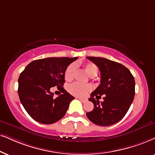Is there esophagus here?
Listing matches in <instances>:
<instances>
[{
    "label": "esophagus",
    "mask_w": 155,
    "mask_h": 155,
    "mask_svg": "<svg viewBox=\"0 0 155 155\" xmlns=\"http://www.w3.org/2000/svg\"><path fill=\"white\" fill-rule=\"evenodd\" d=\"M78 99H79L80 101H81V102H83V103H84V102H86V101H87V100H86V99H81V98H77Z\"/></svg>",
    "instance_id": "34e87169"
}]
</instances>
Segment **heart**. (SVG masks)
Here are the masks:
<instances>
[{
  "instance_id": "b5f03b06",
  "label": "heart",
  "mask_w": 155,
  "mask_h": 155,
  "mask_svg": "<svg viewBox=\"0 0 155 155\" xmlns=\"http://www.w3.org/2000/svg\"><path fill=\"white\" fill-rule=\"evenodd\" d=\"M83 67L84 71H86L89 76H94L97 75L98 72V68L94 64L85 63L83 64ZM76 66L74 64H70L69 66L66 68L64 76L65 79L67 81H71L73 79L74 73H75ZM91 90V86L90 84H81L79 83H74L71 84L68 87V91L72 95L76 96L78 97H84L87 94L88 92Z\"/></svg>"
}]
</instances>
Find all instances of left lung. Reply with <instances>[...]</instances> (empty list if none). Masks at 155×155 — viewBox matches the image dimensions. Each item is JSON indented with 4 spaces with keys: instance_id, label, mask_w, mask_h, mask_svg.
Segmentation results:
<instances>
[{
    "instance_id": "1",
    "label": "left lung",
    "mask_w": 155,
    "mask_h": 155,
    "mask_svg": "<svg viewBox=\"0 0 155 155\" xmlns=\"http://www.w3.org/2000/svg\"><path fill=\"white\" fill-rule=\"evenodd\" d=\"M98 66L101 72L100 85L91 94L89 100L94 109L87 116L94 124L111 126L125 116L135 94V81L130 70L124 65L101 57L87 56ZM104 95V101L99 103L95 98Z\"/></svg>"
}]
</instances>
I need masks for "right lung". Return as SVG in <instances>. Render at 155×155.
Instances as JSON below:
<instances>
[{
    "label": "right lung",
    "mask_w": 155,
    "mask_h": 155,
    "mask_svg": "<svg viewBox=\"0 0 155 155\" xmlns=\"http://www.w3.org/2000/svg\"><path fill=\"white\" fill-rule=\"evenodd\" d=\"M78 57H49L33 61L18 78L19 99L34 120L53 124L63 117L74 99L64 89V74L68 66ZM57 86L62 94L56 99L50 88Z\"/></svg>",
    "instance_id": "obj_1"
}]
</instances>
